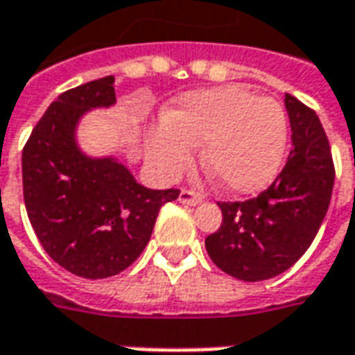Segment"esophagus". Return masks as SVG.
I'll return each mask as SVG.
<instances>
[{"label": "esophagus", "instance_id": "obj_1", "mask_svg": "<svg viewBox=\"0 0 355 355\" xmlns=\"http://www.w3.org/2000/svg\"><path fill=\"white\" fill-rule=\"evenodd\" d=\"M180 202H182V205H187V207H195V205L202 202V197L201 195H197V193L182 189V193H180Z\"/></svg>", "mask_w": 355, "mask_h": 355}]
</instances>
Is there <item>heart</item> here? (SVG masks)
Instances as JSON below:
<instances>
[{
    "label": "heart",
    "instance_id": "b5f03b06",
    "mask_svg": "<svg viewBox=\"0 0 355 355\" xmlns=\"http://www.w3.org/2000/svg\"><path fill=\"white\" fill-rule=\"evenodd\" d=\"M202 145V166L222 191H261L284 162V107L234 85L195 90L148 133L145 148L154 170L175 180L191 168L195 148Z\"/></svg>",
    "mask_w": 355,
    "mask_h": 355
}]
</instances>
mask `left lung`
Here are the masks:
<instances>
[{
  "label": "left lung",
  "instance_id": "obj_1",
  "mask_svg": "<svg viewBox=\"0 0 355 355\" xmlns=\"http://www.w3.org/2000/svg\"><path fill=\"white\" fill-rule=\"evenodd\" d=\"M292 150L284 170L257 199L218 202L222 226L205 239L212 263L243 282L282 275L309 249L334 185L331 146L317 114L290 94Z\"/></svg>",
  "mask_w": 355,
  "mask_h": 355
}]
</instances>
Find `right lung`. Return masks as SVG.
<instances>
[{
  "label": "right lung",
  "mask_w": 355,
  "mask_h": 355,
  "mask_svg": "<svg viewBox=\"0 0 355 355\" xmlns=\"http://www.w3.org/2000/svg\"><path fill=\"white\" fill-rule=\"evenodd\" d=\"M116 104V79L90 80L51 102L23 150L28 220L46 253L80 278L119 275L146 248L158 210L178 189H148L119 158L92 156L79 125Z\"/></svg>",
  "instance_id": "right-lung-1"
}]
</instances>
